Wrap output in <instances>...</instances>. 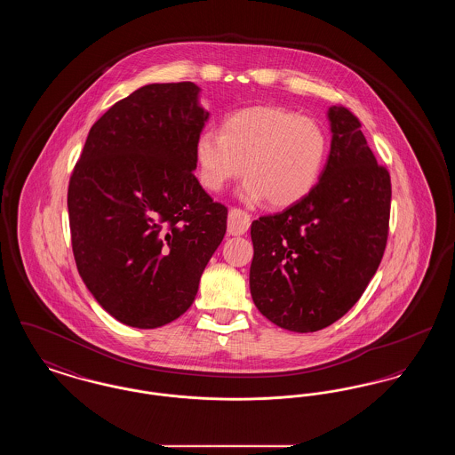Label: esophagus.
<instances>
[{
    "label": "esophagus",
    "mask_w": 455,
    "mask_h": 455,
    "mask_svg": "<svg viewBox=\"0 0 455 455\" xmlns=\"http://www.w3.org/2000/svg\"><path fill=\"white\" fill-rule=\"evenodd\" d=\"M251 227V217L247 212L232 208L228 213V234L230 235H243Z\"/></svg>",
    "instance_id": "1"
}]
</instances>
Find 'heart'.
I'll list each match as a JSON object with an SVG mask.
<instances>
[{"instance_id":"heart-1","label":"heart","mask_w":455,"mask_h":455,"mask_svg":"<svg viewBox=\"0 0 455 455\" xmlns=\"http://www.w3.org/2000/svg\"><path fill=\"white\" fill-rule=\"evenodd\" d=\"M329 140L310 117L282 108H242L221 131L204 130L195 141L196 172L201 186L221 191L242 173L240 196L249 203L266 197L284 208L299 203L324 172Z\"/></svg>"}]
</instances>
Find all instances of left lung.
Returning <instances> with one entry per match:
<instances>
[{"label":"left lung","mask_w":455,"mask_h":455,"mask_svg":"<svg viewBox=\"0 0 455 455\" xmlns=\"http://www.w3.org/2000/svg\"><path fill=\"white\" fill-rule=\"evenodd\" d=\"M327 119L331 150L317 186L251 225L252 300L266 319L295 332L324 329L358 302L389 234V172L347 108H329Z\"/></svg>","instance_id":"obj_1"}]
</instances>
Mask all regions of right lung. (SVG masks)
<instances>
[{
	"mask_svg": "<svg viewBox=\"0 0 455 455\" xmlns=\"http://www.w3.org/2000/svg\"><path fill=\"white\" fill-rule=\"evenodd\" d=\"M193 82L150 84L92 126L68 188L73 254L114 319L155 329L195 302L227 232V208L197 182L195 141L210 112Z\"/></svg>",
	"mask_w": 455,
	"mask_h": 455,
	"instance_id": "obj_1",
	"label": "right lung"
}]
</instances>
